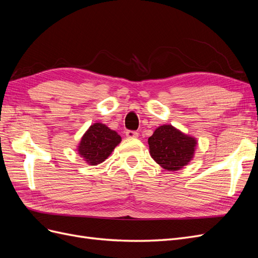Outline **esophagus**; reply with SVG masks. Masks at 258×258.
I'll return each mask as SVG.
<instances>
[{
  "label": "esophagus",
  "mask_w": 258,
  "mask_h": 258,
  "mask_svg": "<svg viewBox=\"0 0 258 258\" xmlns=\"http://www.w3.org/2000/svg\"><path fill=\"white\" fill-rule=\"evenodd\" d=\"M126 137L129 138V139H137L139 137V134L137 131H131V130H128L126 132Z\"/></svg>",
  "instance_id": "34e87169"
}]
</instances>
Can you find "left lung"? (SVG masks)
<instances>
[{"mask_svg":"<svg viewBox=\"0 0 258 258\" xmlns=\"http://www.w3.org/2000/svg\"><path fill=\"white\" fill-rule=\"evenodd\" d=\"M197 139L184 134L172 124L156 128L148 138L151 157L168 171H178L192 160L197 147Z\"/></svg>","mask_w":258,"mask_h":258,"instance_id":"1","label":"left lung"}]
</instances>
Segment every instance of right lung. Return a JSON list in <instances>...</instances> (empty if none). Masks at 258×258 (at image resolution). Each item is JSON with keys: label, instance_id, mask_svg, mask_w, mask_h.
<instances>
[{"label": "right lung", "instance_id": "add662e5", "mask_svg": "<svg viewBox=\"0 0 258 258\" xmlns=\"http://www.w3.org/2000/svg\"><path fill=\"white\" fill-rule=\"evenodd\" d=\"M121 142V137L106 124L95 122L87 129L77 145V153L90 166L102 163Z\"/></svg>", "mask_w": 258, "mask_h": 258}]
</instances>
